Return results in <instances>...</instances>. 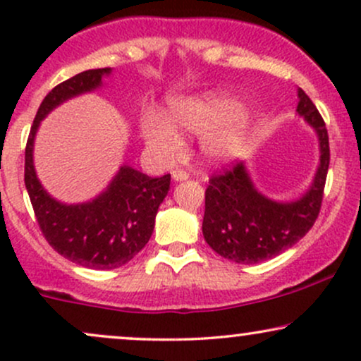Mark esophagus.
Segmentation results:
<instances>
[{
  "label": "esophagus",
  "mask_w": 361,
  "mask_h": 361,
  "mask_svg": "<svg viewBox=\"0 0 361 361\" xmlns=\"http://www.w3.org/2000/svg\"><path fill=\"white\" fill-rule=\"evenodd\" d=\"M173 180L175 181L188 180V173L183 171V169H175V171H173Z\"/></svg>",
  "instance_id": "esophagus-1"
}]
</instances>
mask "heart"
<instances>
[{"mask_svg":"<svg viewBox=\"0 0 361 361\" xmlns=\"http://www.w3.org/2000/svg\"><path fill=\"white\" fill-rule=\"evenodd\" d=\"M169 118L171 126L152 115L142 123L144 139L163 159H171L183 147V140L175 128L204 135L202 152L214 163L233 159L246 139L247 120L239 111V102L227 94L215 93L173 102Z\"/></svg>","mask_w":361,"mask_h":361,"instance_id":"obj_1","label":"heart"}]
</instances>
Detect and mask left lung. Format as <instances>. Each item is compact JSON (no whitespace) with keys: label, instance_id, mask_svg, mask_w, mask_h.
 Segmentation results:
<instances>
[{"label":"left lung","instance_id":"1","mask_svg":"<svg viewBox=\"0 0 361 361\" xmlns=\"http://www.w3.org/2000/svg\"><path fill=\"white\" fill-rule=\"evenodd\" d=\"M297 111L316 128L321 147L316 178L304 197L295 202L270 200L255 188L243 163L210 176L202 231L207 244L234 263L275 258L304 238L316 222L329 168V137L324 120L304 90H299Z\"/></svg>","mask_w":361,"mask_h":361}]
</instances>
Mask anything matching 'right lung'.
Masks as SVG:
<instances>
[{
  "label": "right lung",
  "mask_w": 361,
  "mask_h": 361,
  "mask_svg": "<svg viewBox=\"0 0 361 361\" xmlns=\"http://www.w3.org/2000/svg\"><path fill=\"white\" fill-rule=\"evenodd\" d=\"M110 73V68L88 69L49 91L37 110L25 147V186L44 238L66 259L93 270L122 267L146 246L171 181V175L151 178L122 166L105 192L80 205L54 200L40 185L34 168V139L40 120L62 102L97 90L102 78Z\"/></svg>",
  "instance_id": "obj_1"
}]
</instances>
